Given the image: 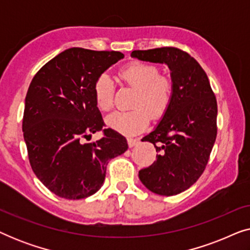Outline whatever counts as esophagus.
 I'll list each match as a JSON object with an SVG mask.
<instances>
[{
    "mask_svg": "<svg viewBox=\"0 0 250 250\" xmlns=\"http://www.w3.org/2000/svg\"><path fill=\"white\" fill-rule=\"evenodd\" d=\"M127 143H128V146L129 148H133V146H135L136 145L139 143V140L138 139H132V138H128L127 139Z\"/></svg>",
    "mask_w": 250,
    "mask_h": 250,
    "instance_id": "34e87169",
    "label": "esophagus"
}]
</instances>
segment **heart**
I'll list each match as a JSON object with an SVG mask.
<instances>
[{
  "instance_id": "1",
  "label": "heart",
  "mask_w": 250,
  "mask_h": 250,
  "mask_svg": "<svg viewBox=\"0 0 250 250\" xmlns=\"http://www.w3.org/2000/svg\"><path fill=\"white\" fill-rule=\"evenodd\" d=\"M156 64L135 61L119 71V77L126 85L136 90L129 111H115L105 119V124L124 135H135L148 126L150 116L160 119L168 111L174 95V85L170 78L159 75ZM94 100L102 111L110 110L114 105L115 85L109 75L102 74L97 78Z\"/></svg>"
}]
</instances>
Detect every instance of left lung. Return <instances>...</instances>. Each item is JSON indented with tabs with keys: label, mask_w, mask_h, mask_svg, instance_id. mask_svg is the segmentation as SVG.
<instances>
[{
	"label": "left lung",
	"mask_w": 250,
	"mask_h": 250,
	"mask_svg": "<svg viewBox=\"0 0 250 250\" xmlns=\"http://www.w3.org/2000/svg\"><path fill=\"white\" fill-rule=\"evenodd\" d=\"M132 58L165 63L174 95L168 111L142 141L155 146L157 160L139 172L146 189L160 196L179 194L197 182L209 159L217 134V102L205 70L176 47L136 50Z\"/></svg>",
	"instance_id": "obj_1"
}]
</instances>
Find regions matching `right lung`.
<instances>
[{
    "mask_svg": "<svg viewBox=\"0 0 250 250\" xmlns=\"http://www.w3.org/2000/svg\"><path fill=\"white\" fill-rule=\"evenodd\" d=\"M124 58L117 51L71 47L44 64L25 99L22 132L30 166L41 182L64 199H83L104 184L109 160L127 150L111 128L85 143L104 123L94 100L97 78Z\"/></svg>",
    "mask_w": 250,
    "mask_h": 250,
    "instance_id": "right-lung-1",
    "label": "right lung"
}]
</instances>
